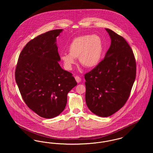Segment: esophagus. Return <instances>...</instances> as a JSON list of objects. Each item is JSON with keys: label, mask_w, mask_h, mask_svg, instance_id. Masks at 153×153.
I'll list each match as a JSON object with an SVG mask.
<instances>
[{"label": "esophagus", "mask_w": 153, "mask_h": 153, "mask_svg": "<svg viewBox=\"0 0 153 153\" xmlns=\"http://www.w3.org/2000/svg\"><path fill=\"white\" fill-rule=\"evenodd\" d=\"M74 78H75V80H76V81H77V82H78V83H79L80 81H81V79L80 78L79 76H75V77H74Z\"/></svg>", "instance_id": "obj_1"}]
</instances>
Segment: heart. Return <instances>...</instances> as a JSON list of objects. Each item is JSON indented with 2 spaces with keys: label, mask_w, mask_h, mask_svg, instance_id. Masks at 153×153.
<instances>
[{
  "label": "heart",
  "mask_w": 153,
  "mask_h": 153,
  "mask_svg": "<svg viewBox=\"0 0 153 153\" xmlns=\"http://www.w3.org/2000/svg\"><path fill=\"white\" fill-rule=\"evenodd\" d=\"M69 53H64L61 59L66 69L70 71L79 58L82 65L94 68L100 63L104 52L102 38L97 35H83L72 39L68 46Z\"/></svg>",
  "instance_id": "heart-1"
}]
</instances>
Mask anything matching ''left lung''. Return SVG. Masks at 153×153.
<instances>
[{"label": "left lung", "mask_w": 153, "mask_h": 153, "mask_svg": "<svg viewBox=\"0 0 153 153\" xmlns=\"http://www.w3.org/2000/svg\"><path fill=\"white\" fill-rule=\"evenodd\" d=\"M111 44L105 57L84 74L88 108L101 117L112 115L127 101L136 77L137 66L131 47L123 37L109 29Z\"/></svg>", "instance_id": "8db88e82"}]
</instances>
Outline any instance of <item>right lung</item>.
<instances>
[{
	"label": "right lung",
	"instance_id": "add662e5",
	"mask_svg": "<svg viewBox=\"0 0 153 153\" xmlns=\"http://www.w3.org/2000/svg\"><path fill=\"white\" fill-rule=\"evenodd\" d=\"M62 31H48L31 39L21 52L15 77L22 99L41 117L58 116L65 108L67 94L77 85L72 74L62 69L56 38Z\"/></svg>",
	"mask_w": 153,
	"mask_h": 153
}]
</instances>
